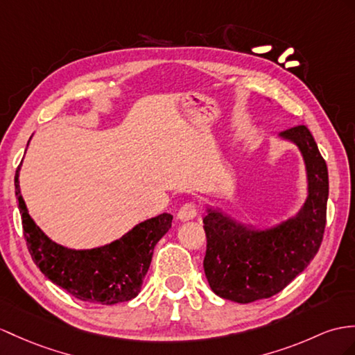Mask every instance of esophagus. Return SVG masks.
<instances>
[{
  "mask_svg": "<svg viewBox=\"0 0 355 355\" xmlns=\"http://www.w3.org/2000/svg\"><path fill=\"white\" fill-rule=\"evenodd\" d=\"M197 214H198V206L196 203H185L184 206H180V209L178 212V218L180 221H189L193 220Z\"/></svg>",
  "mask_w": 355,
  "mask_h": 355,
  "instance_id": "1",
  "label": "esophagus"
}]
</instances>
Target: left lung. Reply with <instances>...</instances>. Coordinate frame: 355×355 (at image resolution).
<instances>
[{
    "mask_svg": "<svg viewBox=\"0 0 355 355\" xmlns=\"http://www.w3.org/2000/svg\"><path fill=\"white\" fill-rule=\"evenodd\" d=\"M298 146L306 162L309 196L293 218L254 230L207 207L203 218L207 283L218 297L241 304L283 291L312 262L327 223L328 170L313 135L304 125L280 132Z\"/></svg>",
    "mask_w": 355,
    "mask_h": 355,
    "instance_id": "1",
    "label": "left lung"
}]
</instances>
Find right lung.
<instances>
[{"mask_svg":"<svg viewBox=\"0 0 355 355\" xmlns=\"http://www.w3.org/2000/svg\"><path fill=\"white\" fill-rule=\"evenodd\" d=\"M19 168L15 175V193L24 236L34 263L45 277L81 301L111 306L135 298L150 266L153 248L171 227L173 215L164 212L146 220L103 247L66 248L53 243L30 217L19 189Z\"/></svg>","mask_w":355,"mask_h":355,"instance_id":"right-lung-1","label":"right lung"}]
</instances>
